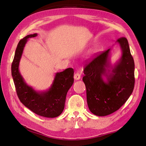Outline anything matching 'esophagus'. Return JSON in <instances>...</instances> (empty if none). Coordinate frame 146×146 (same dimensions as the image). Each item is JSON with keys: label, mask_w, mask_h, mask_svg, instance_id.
Returning <instances> with one entry per match:
<instances>
[{"label": "esophagus", "mask_w": 146, "mask_h": 146, "mask_svg": "<svg viewBox=\"0 0 146 146\" xmlns=\"http://www.w3.org/2000/svg\"><path fill=\"white\" fill-rule=\"evenodd\" d=\"M74 79L76 80H80V77H81V76H80V73L79 72H76V74H74Z\"/></svg>", "instance_id": "esophagus-1"}]
</instances>
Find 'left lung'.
Returning <instances> with one entry per match:
<instances>
[{"instance_id":"1","label":"left lung","mask_w":146,"mask_h":146,"mask_svg":"<svg viewBox=\"0 0 146 146\" xmlns=\"http://www.w3.org/2000/svg\"><path fill=\"white\" fill-rule=\"evenodd\" d=\"M121 57L112 66L111 48L101 53L86 64L83 81L86 89V99L90 111L105 116L117 111L124 104L133 91L135 63L127 39L121 38Z\"/></svg>"}]
</instances>
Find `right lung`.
<instances>
[{
	"label": "right lung",
	"instance_id": "add662e5",
	"mask_svg": "<svg viewBox=\"0 0 146 146\" xmlns=\"http://www.w3.org/2000/svg\"><path fill=\"white\" fill-rule=\"evenodd\" d=\"M37 33L29 35L19 42L11 64V75L17 96L24 105L39 116L54 118L62 113L66 94L74 83V69L68 68L55 74L48 90L37 91L25 83L19 70V62L28 39Z\"/></svg>",
	"mask_w": 146,
	"mask_h": 146
}]
</instances>
